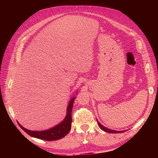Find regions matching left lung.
<instances>
[{
  "instance_id": "1",
  "label": "left lung",
  "mask_w": 158,
  "mask_h": 158,
  "mask_svg": "<svg viewBox=\"0 0 158 158\" xmlns=\"http://www.w3.org/2000/svg\"><path fill=\"white\" fill-rule=\"evenodd\" d=\"M97 122H98V124L99 127L102 130H103L104 131L107 132H109V133H121V132H124V131H118L112 130V129L107 128V127H106L105 126H102L98 120H97Z\"/></svg>"
}]
</instances>
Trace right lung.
<instances>
[{
	"label": "right lung",
	"instance_id": "obj_1",
	"mask_svg": "<svg viewBox=\"0 0 158 158\" xmlns=\"http://www.w3.org/2000/svg\"><path fill=\"white\" fill-rule=\"evenodd\" d=\"M75 99L76 97L73 98L70 100L67 108V114L65 119L60 124L49 129L42 131H30L21 126L18 122L17 123L22 129H23L32 137L45 141H56L60 139L65 136L71 130L72 123L71 112Z\"/></svg>",
	"mask_w": 158,
	"mask_h": 158
}]
</instances>
